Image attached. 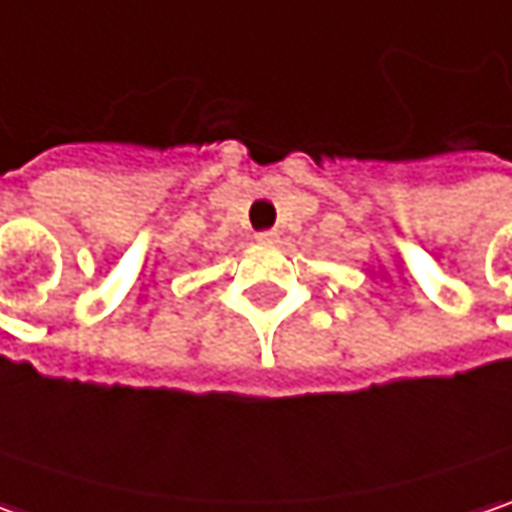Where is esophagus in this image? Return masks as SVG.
Returning a JSON list of instances; mask_svg holds the SVG:
<instances>
[{
  "mask_svg": "<svg viewBox=\"0 0 512 512\" xmlns=\"http://www.w3.org/2000/svg\"><path fill=\"white\" fill-rule=\"evenodd\" d=\"M255 240L257 243H263V246H275V243H278V232H257Z\"/></svg>",
  "mask_w": 512,
  "mask_h": 512,
  "instance_id": "34e87169",
  "label": "esophagus"
}]
</instances>
